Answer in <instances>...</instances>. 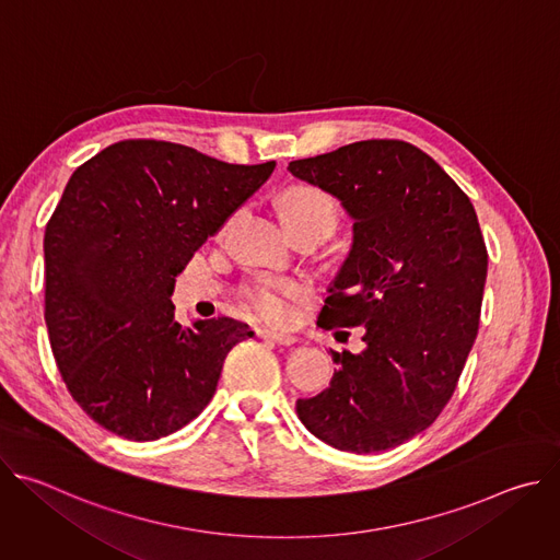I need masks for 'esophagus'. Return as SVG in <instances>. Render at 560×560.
Returning a JSON list of instances; mask_svg holds the SVG:
<instances>
[{"label":"esophagus","mask_w":560,"mask_h":560,"mask_svg":"<svg viewBox=\"0 0 560 560\" xmlns=\"http://www.w3.org/2000/svg\"><path fill=\"white\" fill-rule=\"evenodd\" d=\"M259 337L261 339H268V341H275L279 346H294L296 343V337L290 335V332H279V330H270V328H264L259 330Z\"/></svg>","instance_id":"esophagus-1"}]
</instances>
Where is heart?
Returning a JSON list of instances; mask_svg holds the SVG:
<instances>
[{"label": "heart", "mask_w": 560, "mask_h": 560, "mask_svg": "<svg viewBox=\"0 0 560 560\" xmlns=\"http://www.w3.org/2000/svg\"><path fill=\"white\" fill-rule=\"evenodd\" d=\"M279 212L283 221H328L332 228L337 217L330 195L314 186H294L285 190L279 201ZM296 292L299 288L294 283L261 277L244 290V296L257 314L272 318V322H283L290 314V299Z\"/></svg>", "instance_id": "1"}]
</instances>
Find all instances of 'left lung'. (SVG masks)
I'll list each match as a JSON object with an SVG mask.
<instances>
[{"label":"left lung","mask_w":560,"mask_h":560,"mask_svg":"<svg viewBox=\"0 0 560 560\" xmlns=\"http://www.w3.org/2000/svg\"><path fill=\"white\" fill-rule=\"evenodd\" d=\"M288 171L337 197L352 246L316 326H363L359 354L332 352L330 387L299 398L301 423L354 454L430 428L474 346L488 250L467 195L412 143L368 139L296 159Z\"/></svg>","instance_id":"1"}]
</instances>
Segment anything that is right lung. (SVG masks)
Returning a JSON list of instances; mask_svg holds the SVG:
<instances>
[{
  "instance_id": "right-lung-1",
  "label": "right lung",
  "mask_w": 560,
  "mask_h": 560,
  "mask_svg": "<svg viewBox=\"0 0 560 560\" xmlns=\"http://www.w3.org/2000/svg\"><path fill=\"white\" fill-rule=\"evenodd\" d=\"M275 162L236 166L128 139L68 179L44 234L46 328L68 392L108 432L156 441L212 398L225 354L255 332L228 316L175 322L177 275Z\"/></svg>"
}]
</instances>
